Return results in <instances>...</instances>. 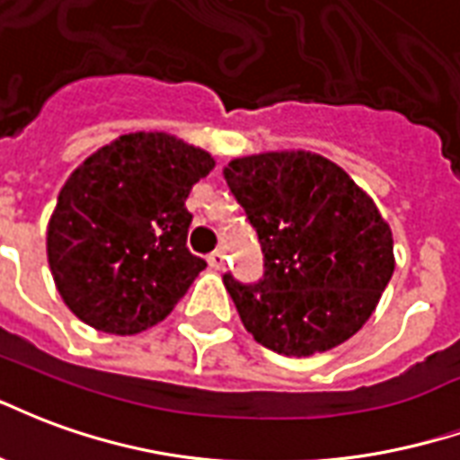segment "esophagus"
<instances>
[{
	"label": "esophagus",
	"mask_w": 460,
	"mask_h": 460,
	"mask_svg": "<svg viewBox=\"0 0 460 460\" xmlns=\"http://www.w3.org/2000/svg\"><path fill=\"white\" fill-rule=\"evenodd\" d=\"M208 264H210V270H226V252L223 250H216V252L208 254Z\"/></svg>",
	"instance_id": "obj_1"
}]
</instances>
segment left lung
I'll return each mask as SVG.
<instances>
[{
    "label": "left lung",
    "instance_id": "obj_1",
    "mask_svg": "<svg viewBox=\"0 0 460 460\" xmlns=\"http://www.w3.org/2000/svg\"><path fill=\"white\" fill-rule=\"evenodd\" d=\"M223 176L262 244L257 284L223 277L254 341L308 358L355 336L394 271L375 200L338 164L301 149L240 156Z\"/></svg>",
    "mask_w": 460,
    "mask_h": 460
}]
</instances>
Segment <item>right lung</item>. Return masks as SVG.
Instances as JSON below:
<instances>
[{
    "label": "right lung",
    "mask_w": 460,
    "mask_h": 460,
    "mask_svg": "<svg viewBox=\"0 0 460 460\" xmlns=\"http://www.w3.org/2000/svg\"><path fill=\"white\" fill-rule=\"evenodd\" d=\"M216 159L166 132H132L90 154L60 189L46 252L60 299L102 333L169 316L206 262L186 247L193 183Z\"/></svg>",
    "instance_id": "obj_1"
}]
</instances>
